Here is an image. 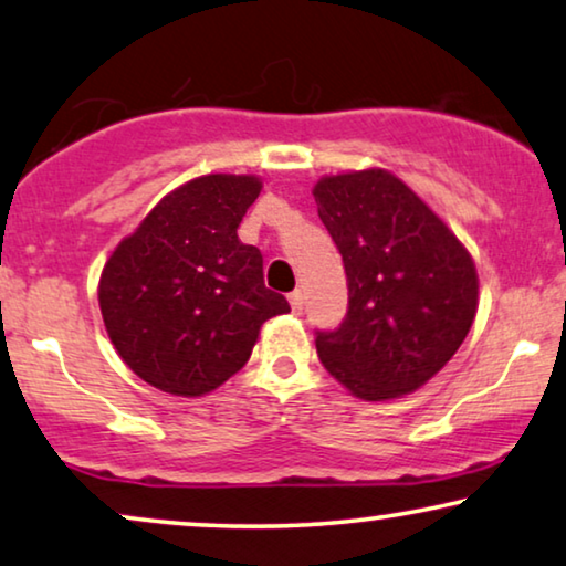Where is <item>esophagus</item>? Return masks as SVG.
Returning <instances> with one entry per match:
<instances>
[{
  "mask_svg": "<svg viewBox=\"0 0 566 566\" xmlns=\"http://www.w3.org/2000/svg\"><path fill=\"white\" fill-rule=\"evenodd\" d=\"M290 305H292V313H294V315L302 313V307H305V300H302V292H300V290H294V292L290 294Z\"/></svg>",
  "mask_w": 566,
  "mask_h": 566,
  "instance_id": "1",
  "label": "esophagus"
}]
</instances>
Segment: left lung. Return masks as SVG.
Here are the masks:
<instances>
[{"mask_svg":"<svg viewBox=\"0 0 566 566\" xmlns=\"http://www.w3.org/2000/svg\"><path fill=\"white\" fill-rule=\"evenodd\" d=\"M313 195L348 284V313L336 331H317V356L366 402L416 392L472 328L480 294L472 256L385 169L323 177Z\"/></svg>","mask_w":566,"mask_h":566,"instance_id":"8db88e82","label":"left lung"}]
</instances>
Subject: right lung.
<instances>
[{
	"mask_svg": "<svg viewBox=\"0 0 566 566\" xmlns=\"http://www.w3.org/2000/svg\"><path fill=\"white\" fill-rule=\"evenodd\" d=\"M261 179L207 174L181 185L123 238L99 276V310L120 359L150 387L202 397L228 381L269 317L290 313L264 259L238 238Z\"/></svg>",
	"mask_w": 566,
	"mask_h": 566,
	"instance_id": "add662e5",
	"label": "right lung"
}]
</instances>
